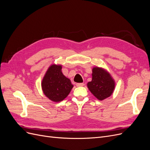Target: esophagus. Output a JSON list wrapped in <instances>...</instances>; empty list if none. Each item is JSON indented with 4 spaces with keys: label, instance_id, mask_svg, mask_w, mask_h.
<instances>
[{
    "label": "esophagus",
    "instance_id": "obj_1",
    "mask_svg": "<svg viewBox=\"0 0 150 150\" xmlns=\"http://www.w3.org/2000/svg\"><path fill=\"white\" fill-rule=\"evenodd\" d=\"M84 85V83H77L76 84L77 87H82V86H83Z\"/></svg>",
    "mask_w": 150,
    "mask_h": 150
}]
</instances>
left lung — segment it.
Instances as JSON below:
<instances>
[{"mask_svg":"<svg viewBox=\"0 0 150 150\" xmlns=\"http://www.w3.org/2000/svg\"><path fill=\"white\" fill-rule=\"evenodd\" d=\"M92 81L87 84L94 96L100 101L110 97L115 88V80L105 69L95 67L93 69Z\"/></svg>","mask_w":150,"mask_h":150,"instance_id":"left-lung-1","label":"left lung"}]
</instances>
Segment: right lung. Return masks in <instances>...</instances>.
I'll return each instance as SVG.
<instances>
[{
	"mask_svg": "<svg viewBox=\"0 0 150 150\" xmlns=\"http://www.w3.org/2000/svg\"><path fill=\"white\" fill-rule=\"evenodd\" d=\"M61 69V65H51L48 68L41 83L44 94L54 102L64 100L73 88L70 79L62 74Z\"/></svg>",
	"mask_w": 150,
	"mask_h": 150,
	"instance_id": "1",
	"label": "right lung"
}]
</instances>
